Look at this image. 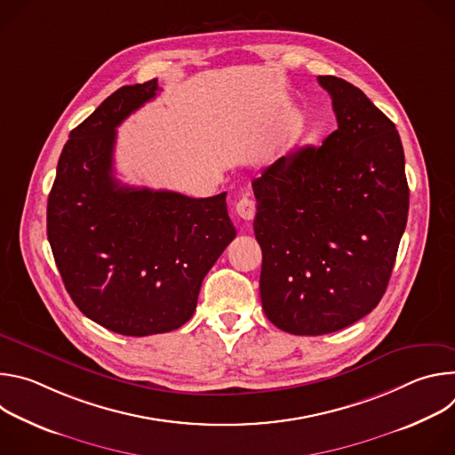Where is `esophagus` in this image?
Instances as JSON below:
<instances>
[{"label":"esophagus","mask_w":455,"mask_h":455,"mask_svg":"<svg viewBox=\"0 0 455 455\" xmlns=\"http://www.w3.org/2000/svg\"><path fill=\"white\" fill-rule=\"evenodd\" d=\"M235 212H237V216H239L241 220L251 221L253 216H255V202L250 200V198H246V196H243V198L235 204Z\"/></svg>","instance_id":"obj_1"}]
</instances>
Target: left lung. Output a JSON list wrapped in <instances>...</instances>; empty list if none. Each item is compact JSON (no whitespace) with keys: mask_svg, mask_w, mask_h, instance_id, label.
Masks as SVG:
<instances>
[{"mask_svg":"<svg viewBox=\"0 0 455 455\" xmlns=\"http://www.w3.org/2000/svg\"><path fill=\"white\" fill-rule=\"evenodd\" d=\"M339 127L251 181L265 315L291 335L344 330L381 300L409 214L396 125L351 83L320 76Z\"/></svg>","mask_w":455,"mask_h":455,"instance_id":"8db88e82","label":"left lung"}]
</instances>
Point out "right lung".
Wrapping results in <instances>:
<instances>
[{"label": "right lung", "instance_id": "right-lung-1", "mask_svg": "<svg viewBox=\"0 0 455 455\" xmlns=\"http://www.w3.org/2000/svg\"><path fill=\"white\" fill-rule=\"evenodd\" d=\"M158 90L156 79L122 86L72 129L46 209L64 288L88 318L125 337L183 326L204 277L235 237L227 192L188 198L115 178L116 127Z\"/></svg>", "mask_w": 455, "mask_h": 455}]
</instances>
